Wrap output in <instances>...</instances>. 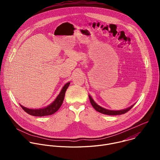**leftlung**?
Here are the masks:
<instances>
[{
    "mask_svg": "<svg viewBox=\"0 0 160 160\" xmlns=\"http://www.w3.org/2000/svg\"><path fill=\"white\" fill-rule=\"evenodd\" d=\"M88 98H89V100L90 102L92 104V106H93V108L98 112L104 114V115H122V114H124L125 112H127V111H128L133 106L134 104L132 105L131 106L124 109H121V110H110V109H106L104 108H102L101 106H100L99 105H98L94 101V99L92 98L90 95H88Z\"/></svg>",
    "mask_w": 160,
    "mask_h": 160,
    "instance_id": "1",
    "label": "left lung"
}]
</instances>
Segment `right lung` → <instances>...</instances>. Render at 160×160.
<instances>
[{"label": "right lung", "instance_id": "obj_1", "mask_svg": "<svg viewBox=\"0 0 160 160\" xmlns=\"http://www.w3.org/2000/svg\"><path fill=\"white\" fill-rule=\"evenodd\" d=\"M70 84V82L66 83L62 88L61 92H59L57 98L55 99V100L51 104L47 106L46 107H43L39 109H30L21 105L20 104L19 105L25 112H27L29 115L34 117H44L48 115H51L54 112H56L62 105L64 98L66 90L68 88V87H69Z\"/></svg>", "mask_w": 160, "mask_h": 160}]
</instances>
